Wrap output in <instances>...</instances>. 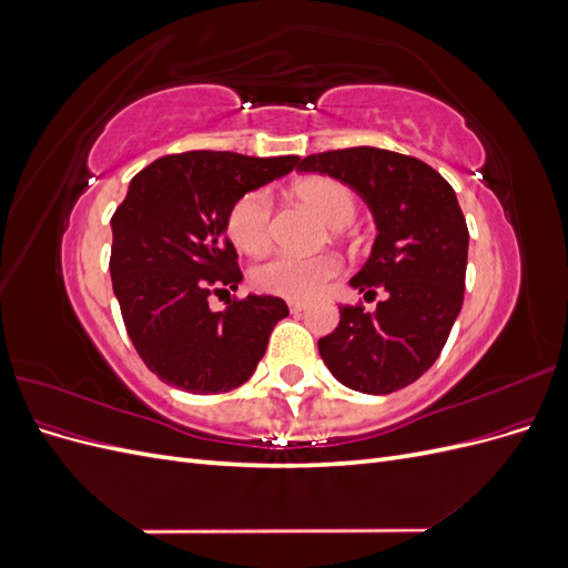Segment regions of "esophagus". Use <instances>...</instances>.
<instances>
[{
    "mask_svg": "<svg viewBox=\"0 0 568 568\" xmlns=\"http://www.w3.org/2000/svg\"><path fill=\"white\" fill-rule=\"evenodd\" d=\"M305 307H307V305L301 303V301H288V311L294 313V315H301V313L305 311Z\"/></svg>",
    "mask_w": 568,
    "mask_h": 568,
    "instance_id": "obj_1",
    "label": "esophagus"
}]
</instances>
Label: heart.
I'll return each mask as SVG.
<instances>
[{
	"label": "heart",
	"mask_w": 568,
	"mask_h": 568,
	"mask_svg": "<svg viewBox=\"0 0 568 568\" xmlns=\"http://www.w3.org/2000/svg\"><path fill=\"white\" fill-rule=\"evenodd\" d=\"M296 196L324 215L332 227H348L357 213V196L348 184L334 178H311L296 186ZM232 242L246 253H261L272 242V199L267 189H251L239 196L227 213ZM341 272L334 253L298 255L280 251L253 267L251 280L257 291L288 301H305L329 284Z\"/></svg>",
	"instance_id": "heart-1"
}]
</instances>
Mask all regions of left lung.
<instances>
[{
  "label": "left lung",
  "instance_id": "8db88e82",
  "mask_svg": "<svg viewBox=\"0 0 568 568\" xmlns=\"http://www.w3.org/2000/svg\"><path fill=\"white\" fill-rule=\"evenodd\" d=\"M296 170L355 189L379 230L351 284L388 296L374 313L341 305L338 326L317 341L324 365L359 393L409 386L438 359L464 301L469 230L453 186L424 161L374 146L311 153Z\"/></svg>",
  "mask_w": 568,
  "mask_h": 568
}]
</instances>
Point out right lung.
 <instances>
[{
  "instance_id": "1",
  "label": "right lung",
  "mask_w": 568,
  "mask_h": 568,
  "mask_svg": "<svg viewBox=\"0 0 568 568\" xmlns=\"http://www.w3.org/2000/svg\"><path fill=\"white\" fill-rule=\"evenodd\" d=\"M298 156L253 159L232 151L170 153L140 170L111 227V280L128 336L161 382L211 395L242 386L288 315L277 296L209 298L242 282L225 234L232 203L294 170Z\"/></svg>"
}]
</instances>
